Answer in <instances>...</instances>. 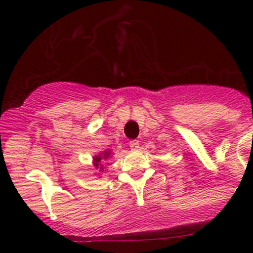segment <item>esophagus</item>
<instances>
[{"label": "esophagus", "instance_id": "34e87169", "mask_svg": "<svg viewBox=\"0 0 253 253\" xmlns=\"http://www.w3.org/2000/svg\"><path fill=\"white\" fill-rule=\"evenodd\" d=\"M129 147H131V149H133V150L138 149L139 142L138 141H131V142H129Z\"/></svg>", "mask_w": 253, "mask_h": 253}]
</instances>
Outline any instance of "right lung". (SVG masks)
I'll use <instances>...</instances> for the list:
<instances>
[{
	"mask_svg": "<svg viewBox=\"0 0 253 253\" xmlns=\"http://www.w3.org/2000/svg\"><path fill=\"white\" fill-rule=\"evenodd\" d=\"M111 158V152L110 150H105V152H101L99 154L94 155L93 158V165L95 169H98L99 172H104V164L103 163L105 160L110 159Z\"/></svg>",
	"mask_w": 253,
	"mask_h": 253,
	"instance_id": "add662e5",
	"label": "right lung"
}]
</instances>
